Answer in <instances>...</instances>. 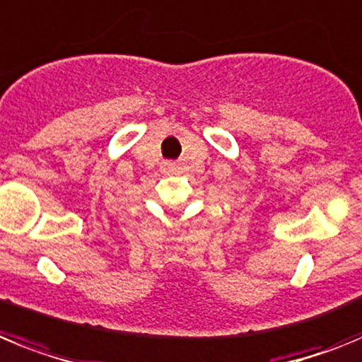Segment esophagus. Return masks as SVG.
Instances as JSON below:
<instances>
[{"label": "esophagus", "instance_id": "obj_1", "mask_svg": "<svg viewBox=\"0 0 362 362\" xmlns=\"http://www.w3.org/2000/svg\"><path fill=\"white\" fill-rule=\"evenodd\" d=\"M163 168H165V171H169V173H173V171H175V169H177V168H175V163H165V165H163Z\"/></svg>", "mask_w": 362, "mask_h": 362}]
</instances>
